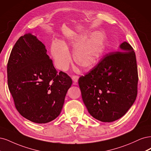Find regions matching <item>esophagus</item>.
Here are the masks:
<instances>
[{"mask_svg":"<svg viewBox=\"0 0 151 151\" xmlns=\"http://www.w3.org/2000/svg\"><path fill=\"white\" fill-rule=\"evenodd\" d=\"M78 76L77 75H73L72 76V77H71V78H72V80H73V81L75 83H76V82H78Z\"/></svg>","mask_w":151,"mask_h":151,"instance_id":"esophagus-1","label":"esophagus"}]
</instances>
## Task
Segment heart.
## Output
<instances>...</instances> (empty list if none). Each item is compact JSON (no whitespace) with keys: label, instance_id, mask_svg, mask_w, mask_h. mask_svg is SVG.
<instances>
[{"label":"heart","instance_id":"b5f03b06","mask_svg":"<svg viewBox=\"0 0 151 151\" xmlns=\"http://www.w3.org/2000/svg\"><path fill=\"white\" fill-rule=\"evenodd\" d=\"M78 36L70 41L73 46V58L76 64L83 68H89L98 61L103 54L105 47V36L101 32H95L88 37ZM51 53L55 64L58 69H68L71 58L65 41H55L51 45Z\"/></svg>","mask_w":151,"mask_h":151}]
</instances>
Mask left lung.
<instances>
[{
  "mask_svg": "<svg viewBox=\"0 0 151 151\" xmlns=\"http://www.w3.org/2000/svg\"><path fill=\"white\" fill-rule=\"evenodd\" d=\"M120 50L107 53L78 84L90 114L104 122L121 118L137 95L138 71L135 52L127 42Z\"/></svg>",
  "mask_w": 151,
  "mask_h": 151,
  "instance_id": "left-lung-1",
  "label": "left lung"
}]
</instances>
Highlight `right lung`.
<instances>
[{
	"label": "right lung",
	"instance_id": "obj_1",
	"mask_svg": "<svg viewBox=\"0 0 151 151\" xmlns=\"http://www.w3.org/2000/svg\"><path fill=\"white\" fill-rule=\"evenodd\" d=\"M45 46L27 34L19 38L7 63V83L17 110L32 122L45 124L61 113L72 80L58 73Z\"/></svg>",
	"mask_w": 151,
	"mask_h": 151
}]
</instances>
